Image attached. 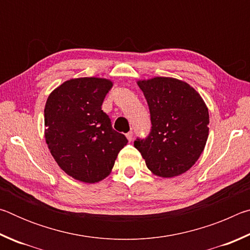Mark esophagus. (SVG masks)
<instances>
[{
  "instance_id": "34e87169",
  "label": "esophagus",
  "mask_w": 250,
  "mask_h": 250,
  "mask_svg": "<svg viewBox=\"0 0 250 250\" xmlns=\"http://www.w3.org/2000/svg\"><path fill=\"white\" fill-rule=\"evenodd\" d=\"M125 137H126V139H128L130 142L132 141V138H133V132H132V131H129L128 133H125Z\"/></svg>"
}]
</instances>
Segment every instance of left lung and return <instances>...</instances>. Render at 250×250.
Masks as SVG:
<instances>
[{"instance_id": "obj_1", "label": "left lung", "mask_w": 250, "mask_h": 250, "mask_svg": "<svg viewBox=\"0 0 250 250\" xmlns=\"http://www.w3.org/2000/svg\"><path fill=\"white\" fill-rule=\"evenodd\" d=\"M150 110L147 137L134 141L147 168L162 177L191 168L204 150L209 116L204 100L188 83L155 77L138 82Z\"/></svg>"}]
</instances>
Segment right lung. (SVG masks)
Instances as JSON below:
<instances>
[{
    "mask_svg": "<svg viewBox=\"0 0 250 250\" xmlns=\"http://www.w3.org/2000/svg\"><path fill=\"white\" fill-rule=\"evenodd\" d=\"M111 88L112 83L104 78L70 79L46 101V143L62 170L76 180L87 183L104 180L128 143L101 110Z\"/></svg>",
    "mask_w": 250,
    "mask_h": 250,
    "instance_id": "1",
    "label": "right lung"
}]
</instances>
